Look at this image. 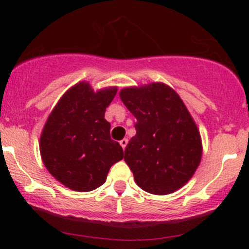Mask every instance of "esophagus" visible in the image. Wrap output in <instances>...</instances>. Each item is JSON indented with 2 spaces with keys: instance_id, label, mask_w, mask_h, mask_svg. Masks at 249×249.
<instances>
[{
  "instance_id": "1",
  "label": "esophagus",
  "mask_w": 249,
  "mask_h": 249,
  "mask_svg": "<svg viewBox=\"0 0 249 249\" xmlns=\"http://www.w3.org/2000/svg\"><path fill=\"white\" fill-rule=\"evenodd\" d=\"M127 142H129V141H127V139H123L122 141H120V145H122V148L123 149H125V147H126L127 145Z\"/></svg>"
}]
</instances>
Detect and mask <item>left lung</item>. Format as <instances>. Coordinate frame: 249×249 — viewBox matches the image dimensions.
I'll return each mask as SVG.
<instances>
[{"instance_id": "8db88e82", "label": "left lung", "mask_w": 249, "mask_h": 249, "mask_svg": "<svg viewBox=\"0 0 249 249\" xmlns=\"http://www.w3.org/2000/svg\"><path fill=\"white\" fill-rule=\"evenodd\" d=\"M119 96L135 115L124 160L144 192L166 195L193 177L202 157L200 131L179 95L165 83L127 87Z\"/></svg>"}]
</instances>
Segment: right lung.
Returning a JSON list of instances; mask_svg holds the SVG:
<instances>
[{"label": "right lung", "mask_w": 249, "mask_h": 249, "mask_svg": "<svg viewBox=\"0 0 249 249\" xmlns=\"http://www.w3.org/2000/svg\"><path fill=\"white\" fill-rule=\"evenodd\" d=\"M117 90L94 91L88 82L77 83L62 95L44 124L39 139L42 161L55 179L74 192L99 188L110 166L124 158L105 119Z\"/></svg>", "instance_id": "add662e5"}]
</instances>
